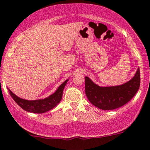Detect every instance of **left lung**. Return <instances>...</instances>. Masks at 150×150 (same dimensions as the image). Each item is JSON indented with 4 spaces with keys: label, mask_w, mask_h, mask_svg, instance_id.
I'll use <instances>...</instances> for the list:
<instances>
[{
    "label": "left lung",
    "mask_w": 150,
    "mask_h": 150,
    "mask_svg": "<svg viewBox=\"0 0 150 150\" xmlns=\"http://www.w3.org/2000/svg\"><path fill=\"white\" fill-rule=\"evenodd\" d=\"M140 85V69L134 76L122 85L103 87L85 77V91L91 104L100 110H112L124 106L138 92Z\"/></svg>",
    "instance_id": "1"
}]
</instances>
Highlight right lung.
I'll return each instance as SVG.
<instances>
[{
  "label": "right lung",
  "instance_id": "add662e5",
  "mask_svg": "<svg viewBox=\"0 0 150 150\" xmlns=\"http://www.w3.org/2000/svg\"><path fill=\"white\" fill-rule=\"evenodd\" d=\"M69 79H67L65 81L58 87L57 91L53 94L45 99L35 100H27L22 99L16 96L8 88L9 93L15 100V103L19 105L23 110L29 112L36 114H42L48 112L53 109L54 107L60 103L64 88L66 86Z\"/></svg>",
  "mask_w": 150,
  "mask_h": 150
}]
</instances>
